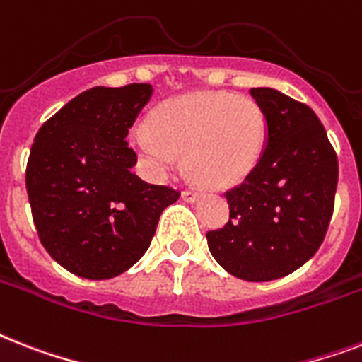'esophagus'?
<instances>
[{"instance_id": "34e87169", "label": "esophagus", "mask_w": 362, "mask_h": 362, "mask_svg": "<svg viewBox=\"0 0 362 362\" xmlns=\"http://www.w3.org/2000/svg\"><path fill=\"white\" fill-rule=\"evenodd\" d=\"M182 199L187 202H197L199 199H201V193L193 189H186V191H182Z\"/></svg>"}]
</instances>
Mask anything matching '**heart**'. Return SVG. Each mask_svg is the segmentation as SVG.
Masks as SVG:
<instances>
[{"mask_svg":"<svg viewBox=\"0 0 362 362\" xmlns=\"http://www.w3.org/2000/svg\"><path fill=\"white\" fill-rule=\"evenodd\" d=\"M266 137V113L257 100L199 90L156 105L148 122L132 130V145L156 178L169 175L184 152L193 178L210 187H230L258 165Z\"/></svg>","mask_w":362,"mask_h":362,"instance_id":"heart-1","label":"heart"}]
</instances>
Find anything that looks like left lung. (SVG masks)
Instances as JSON below:
<instances>
[{
	"mask_svg": "<svg viewBox=\"0 0 362 362\" xmlns=\"http://www.w3.org/2000/svg\"><path fill=\"white\" fill-rule=\"evenodd\" d=\"M249 93L266 113V146L243 184L225 193L228 223L206 240L211 257L230 275L266 283L296 272L324 242L339 161L308 105L272 87Z\"/></svg>",
	"mask_w": 362,
	"mask_h": 362,
	"instance_id": "8db88e82",
	"label": "left lung"
}]
</instances>
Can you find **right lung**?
I'll return each mask as SVG.
<instances>
[{
	"label": "right lung",
	"instance_id": "right-lung-1",
	"mask_svg": "<svg viewBox=\"0 0 362 362\" xmlns=\"http://www.w3.org/2000/svg\"><path fill=\"white\" fill-rule=\"evenodd\" d=\"M152 85L93 87L38 130L25 169L35 227L55 262L102 281L146 252L161 211L180 191L132 173L137 154L126 135L148 104Z\"/></svg>",
	"mask_w": 362,
	"mask_h": 362
}]
</instances>
